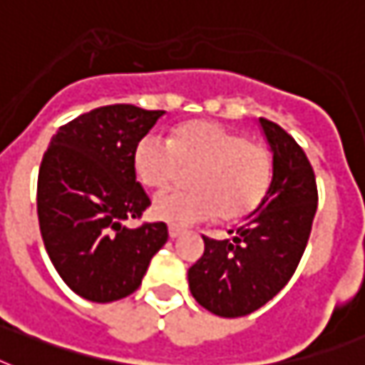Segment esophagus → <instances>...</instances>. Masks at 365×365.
<instances>
[{
	"label": "esophagus",
	"instance_id": "obj_1",
	"mask_svg": "<svg viewBox=\"0 0 365 365\" xmlns=\"http://www.w3.org/2000/svg\"><path fill=\"white\" fill-rule=\"evenodd\" d=\"M180 234H183V229H180L176 225H170V227H168V236H170V238H178Z\"/></svg>",
	"mask_w": 365,
	"mask_h": 365
}]
</instances>
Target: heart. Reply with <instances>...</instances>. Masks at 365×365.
<instances>
[{"mask_svg": "<svg viewBox=\"0 0 365 365\" xmlns=\"http://www.w3.org/2000/svg\"><path fill=\"white\" fill-rule=\"evenodd\" d=\"M142 185L163 191L182 170H192V191L161 192L153 198L152 213L176 227L202 223L213 217L236 221L253 213L264 200L272 182V155L259 140L208 120L176 127L163 142L142 138L133 155Z\"/></svg>", "mask_w": 365, "mask_h": 365, "instance_id": "b5f03b06", "label": "heart"}]
</instances>
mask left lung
Returning <instances> with one entry per match:
<instances>
[{
    "label": "left lung",
    "instance_id": "left-lung-1",
    "mask_svg": "<svg viewBox=\"0 0 365 365\" xmlns=\"http://www.w3.org/2000/svg\"><path fill=\"white\" fill-rule=\"evenodd\" d=\"M274 152V176L264 200L232 240L202 236L204 255L189 268L192 298L225 319L262 307L289 283L306 251L317 212L315 173L300 144L260 118Z\"/></svg>",
    "mask_w": 365,
    "mask_h": 365
}]
</instances>
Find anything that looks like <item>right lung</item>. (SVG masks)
Listing matches in <instances>:
<instances>
[{"label": "right lung", "instance_id": "obj_1", "mask_svg": "<svg viewBox=\"0 0 365 365\" xmlns=\"http://www.w3.org/2000/svg\"><path fill=\"white\" fill-rule=\"evenodd\" d=\"M165 110L106 105L58 129L37 180V215L50 260L65 285L97 304L133 294L168 240L167 225L142 223L150 198L136 182V144Z\"/></svg>", "mask_w": 365, "mask_h": 365}]
</instances>
